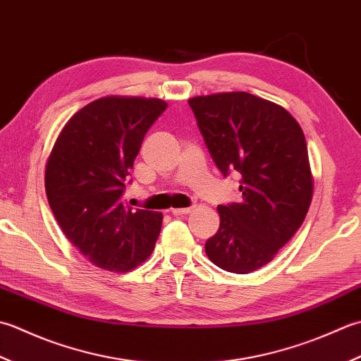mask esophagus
I'll return each mask as SVG.
<instances>
[{
  "instance_id": "1",
  "label": "esophagus",
  "mask_w": 361,
  "mask_h": 361,
  "mask_svg": "<svg viewBox=\"0 0 361 361\" xmlns=\"http://www.w3.org/2000/svg\"><path fill=\"white\" fill-rule=\"evenodd\" d=\"M193 212V207H185V209H173L171 213L174 216H182V215H188V213Z\"/></svg>"
}]
</instances>
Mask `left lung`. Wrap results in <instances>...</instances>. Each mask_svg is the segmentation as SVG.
I'll list each match as a JSON object with an SVG mask.
<instances>
[{"label": "left lung", "instance_id": "obj_1", "mask_svg": "<svg viewBox=\"0 0 361 361\" xmlns=\"http://www.w3.org/2000/svg\"><path fill=\"white\" fill-rule=\"evenodd\" d=\"M188 104L219 171L241 174L243 200L218 205L219 229L205 254L229 273H252L291 240L310 207L304 132L288 110L246 92L195 97Z\"/></svg>", "mask_w": 361, "mask_h": 361}]
</instances>
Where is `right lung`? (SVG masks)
<instances>
[{
  "instance_id": "add662e5",
  "label": "right lung",
  "mask_w": 361,
  "mask_h": 361,
  "mask_svg": "<svg viewBox=\"0 0 361 361\" xmlns=\"http://www.w3.org/2000/svg\"><path fill=\"white\" fill-rule=\"evenodd\" d=\"M164 99L104 97L65 123L45 168L49 207L65 237L94 267L128 273L152 254L164 215L132 210L123 191Z\"/></svg>"
}]
</instances>
